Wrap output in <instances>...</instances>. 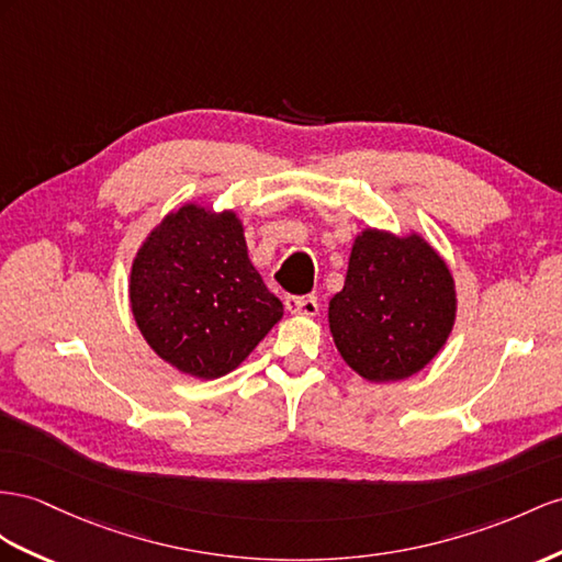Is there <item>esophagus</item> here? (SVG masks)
<instances>
[{
    "label": "esophagus",
    "mask_w": 562,
    "mask_h": 562,
    "mask_svg": "<svg viewBox=\"0 0 562 562\" xmlns=\"http://www.w3.org/2000/svg\"><path fill=\"white\" fill-rule=\"evenodd\" d=\"M284 308L294 313V315H315V313H318L321 304H318V296H313V294H308V296H286Z\"/></svg>",
    "instance_id": "1"
}]
</instances>
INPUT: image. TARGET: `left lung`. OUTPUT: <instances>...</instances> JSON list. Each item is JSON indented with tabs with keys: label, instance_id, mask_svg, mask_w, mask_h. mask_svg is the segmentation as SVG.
Segmentation results:
<instances>
[{
	"label": "left lung",
	"instance_id": "left-lung-1",
	"mask_svg": "<svg viewBox=\"0 0 562 562\" xmlns=\"http://www.w3.org/2000/svg\"><path fill=\"white\" fill-rule=\"evenodd\" d=\"M453 321V278L423 237L380 229L356 237L344 290L329 301V333L358 375L411 378L439 353Z\"/></svg>",
	"mask_w": 562,
	"mask_h": 562
}]
</instances>
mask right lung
<instances>
[{"instance_id":"1","label":"right lung","mask_w":562,"mask_h":562,"mask_svg":"<svg viewBox=\"0 0 562 562\" xmlns=\"http://www.w3.org/2000/svg\"><path fill=\"white\" fill-rule=\"evenodd\" d=\"M131 306L149 347L201 380L235 370L282 318V301L249 261L237 215L196 204L166 215L142 244Z\"/></svg>"}]
</instances>
